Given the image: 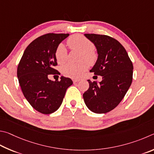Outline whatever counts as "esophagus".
<instances>
[{
	"label": "esophagus",
	"instance_id": "34e87169",
	"mask_svg": "<svg viewBox=\"0 0 154 154\" xmlns=\"http://www.w3.org/2000/svg\"><path fill=\"white\" fill-rule=\"evenodd\" d=\"M79 81H80L79 80H76V79H73V82H74V83L78 82H79Z\"/></svg>",
	"mask_w": 154,
	"mask_h": 154
}]
</instances>
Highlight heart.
I'll return each instance as SVG.
<instances>
[{"label": "heart", "mask_w": 154, "mask_h": 154, "mask_svg": "<svg viewBox=\"0 0 154 154\" xmlns=\"http://www.w3.org/2000/svg\"><path fill=\"white\" fill-rule=\"evenodd\" d=\"M67 45L71 50L80 51L79 59L82 61L79 63H67L61 67V73L67 77L72 79H78L80 77L87 69V63L93 65L97 59V53L94 49L92 41L82 34H76L70 36L67 40ZM55 57L59 64H62L67 59V51L65 45L62 43L58 45L55 51ZM86 60L87 62L84 61Z\"/></svg>", "instance_id": "obj_1"}]
</instances>
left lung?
<instances>
[{"mask_svg": "<svg viewBox=\"0 0 154 154\" xmlns=\"http://www.w3.org/2000/svg\"><path fill=\"white\" fill-rule=\"evenodd\" d=\"M95 44L98 59L91 69L101 75L102 81L89 83L83 94L86 106L91 112L104 114L114 109L125 96L133 81V66L125 47L114 38L107 35L85 34Z\"/></svg>", "mask_w": 154, "mask_h": 154, "instance_id": "8db88e82", "label": "left lung"}]
</instances>
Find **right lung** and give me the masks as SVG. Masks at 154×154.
I'll use <instances>...</instances> for the list:
<instances>
[{
	"label": "right lung",
	"instance_id": "right-lung-1",
	"mask_svg": "<svg viewBox=\"0 0 154 154\" xmlns=\"http://www.w3.org/2000/svg\"><path fill=\"white\" fill-rule=\"evenodd\" d=\"M69 34L48 33L34 40L24 51L17 66L19 83L24 97L33 107L43 114L55 112L62 103L72 80L64 76L52 81L49 75L59 73L55 57L57 47Z\"/></svg>",
	"mask_w": 154,
	"mask_h": 154
}]
</instances>
